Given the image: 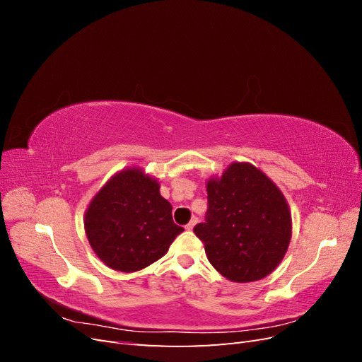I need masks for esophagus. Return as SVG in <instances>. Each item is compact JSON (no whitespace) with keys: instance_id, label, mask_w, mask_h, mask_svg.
<instances>
[{"instance_id":"1","label":"esophagus","mask_w":362,"mask_h":362,"mask_svg":"<svg viewBox=\"0 0 362 362\" xmlns=\"http://www.w3.org/2000/svg\"><path fill=\"white\" fill-rule=\"evenodd\" d=\"M196 223H198V218H196V217H193L192 218V221L187 223V225H185V229H189V231H192V229H193V226L196 225Z\"/></svg>"}]
</instances>
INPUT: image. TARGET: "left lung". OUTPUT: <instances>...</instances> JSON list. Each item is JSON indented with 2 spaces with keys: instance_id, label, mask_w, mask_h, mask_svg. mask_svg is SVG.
<instances>
[{
  "instance_id": "8db88e82",
  "label": "left lung",
  "mask_w": 362,
  "mask_h": 362,
  "mask_svg": "<svg viewBox=\"0 0 362 362\" xmlns=\"http://www.w3.org/2000/svg\"><path fill=\"white\" fill-rule=\"evenodd\" d=\"M205 222L193 231L211 266L233 282H252L275 270L288 249L291 213L282 192L249 163H233L206 182Z\"/></svg>"
}]
</instances>
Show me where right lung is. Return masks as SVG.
I'll list each match as a JSON object with an SVG mask.
<instances>
[{
    "label": "right lung",
    "mask_w": 362,
    "mask_h": 362,
    "mask_svg": "<svg viewBox=\"0 0 362 362\" xmlns=\"http://www.w3.org/2000/svg\"><path fill=\"white\" fill-rule=\"evenodd\" d=\"M86 235L105 266L137 272L166 254L182 226L156 178L139 168L120 170L95 194L84 214Z\"/></svg>",
    "instance_id": "add662e5"
}]
</instances>
